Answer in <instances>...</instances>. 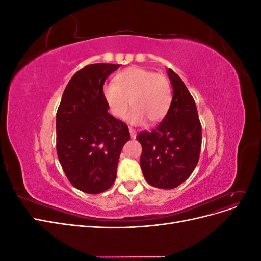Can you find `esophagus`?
Returning a JSON list of instances; mask_svg holds the SVG:
<instances>
[{
    "label": "esophagus",
    "mask_w": 261,
    "mask_h": 261,
    "mask_svg": "<svg viewBox=\"0 0 261 261\" xmlns=\"http://www.w3.org/2000/svg\"><path fill=\"white\" fill-rule=\"evenodd\" d=\"M129 133H130V137L132 138H136V130L129 127Z\"/></svg>",
    "instance_id": "esophagus-1"
}]
</instances>
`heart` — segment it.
<instances>
[{"mask_svg": "<svg viewBox=\"0 0 261 261\" xmlns=\"http://www.w3.org/2000/svg\"><path fill=\"white\" fill-rule=\"evenodd\" d=\"M103 98L111 114L117 118L125 116L133 125L162 121L172 101L171 84L167 76L151 69L132 66L118 73L114 84L103 87Z\"/></svg>", "mask_w": 261, "mask_h": 261, "instance_id": "obj_1", "label": "heart"}]
</instances>
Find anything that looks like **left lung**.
<instances>
[{
  "instance_id": "left-lung-1",
  "label": "left lung",
  "mask_w": 261,
  "mask_h": 261,
  "mask_svg": "<svg viewBox=\"0 0 261 261\" xmlns=\"http://www.w3.org/2000/svg\"><path fill=\"white\" fill-rule=\"evenodd\" d=\"M173 98L167 115L151 132L137 135L141 144L140 167L148 183L172 189L185 181L199 160L201 124L195 100L179 76L168 69Z\"/></svg>"
}]
</instances>
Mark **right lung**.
<instances>
[{
    "instance_id": "add662e5",
    "label": "right lung",
    "mask_w": 261,
    "mask_h": 261,
    "mask_svg": "<svg viewBox=\"0 0 261 261\" xmlns=\"http://www.w3.org/2000/svg\"><path fill=\"white\" fill-rule=\"evenodd\" d=\"M120 65H87L70 78L57 112V152L74 187L100 194L111 187L123 146L130 138L127 125L108 112L103 85Z\"/></svg>"
}]
</instances>
